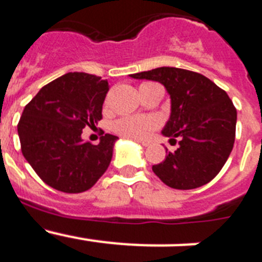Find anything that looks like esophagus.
I'll list each match as a JSON object with an SVG mask.
<instances>
[{
	"label": "esophagus",
	"instance_id": "34e87169",
	"mask_svg": "<svg viewBox=\"0 0 262 262\" xmlns=\"http://www.w3.org/2000/svg\"><path fill=\"white\" fill-rule=\"evenodd\" d=\"M138 143H140V144H142L143 147H148V145L151 144V143L147 142V140H138Z\"/></svg>",
	"mask_w": 262,
	"mask_h": 262
}]
</instances>
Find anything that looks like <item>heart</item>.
Wrapping results in <instances>:
<instances>
[{
    "mask_svg": "<svg viewBox=\"0 0 262 262\" xmlns=\"http://www.w3.org/2000/svg\"><path fill=\"white\" fill-rule=\"evenodd\" d=\"M159 124L160 122L156 117H124L113 123V131L126 138L145 139L159 127Z\"/></svg>",
    "mask_w": 262,
    "mask_h": 262,
    "instance_id": "b5f03b06",
    "label": "heart"
}]
</instances>
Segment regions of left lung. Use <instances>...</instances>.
Listing matches in <instances>:
<instances>
[{
    "mask_svg": "<svg viewBox=\"0 0 262 262\" xmlns=\"http://www.w3.org/2000/svg\"><path fill=\"white\" fill-rule=\"evenodd\" d=\"M129 77L157 81L170 96V117L161 134L178 148L152 166L165 185L189 190L210 182L235 143L237 113L223 89L196 72L161 67ZM168 151V149H166Z\"/></svg>",
    "mask_w": 262,
    "mask_h": 262,
    "instance_id": "left-lung-1",
    "label": "left lung"
}]
</instances>
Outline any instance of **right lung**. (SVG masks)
I'll return each instance as SVG.
<instances>
[{"label":"right lung","mask_w":262,"mask_h":262,"mask_svg":"<svg viewBox=\"0 0 262 262\" xmlns=\"http://www.w3.org/2000/svg\"><path fill=\"white\" fill-rule=\"evenodd\" d=\"M107 92V80L69 72L41 88L26 105L18 123L20 149L48 186L82 193L106 172L118 136L105 134L94 145L81 134L102 119Z\"/></svg>","instance_id":"add662e5"}]
</instances>
